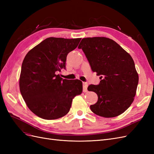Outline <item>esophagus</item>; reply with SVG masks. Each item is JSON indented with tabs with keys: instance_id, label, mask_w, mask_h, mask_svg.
Here are the masks:
<instances>
[{
	"instance_id": "1",
	"label": "esophagus",
	"mask_w": 154,
	"mask_h": 154,
	"mask_svg": "<svg viewBox=\"0 0 154 154\" xmlns=\"http://www.w3.org/2000/svg\"><path fill=\"white\" fill-rule=\"evenodd\" d=\"M87 87H88V83L86 82L83 83V92H87Z\"/></svg>"
}]
</instances>
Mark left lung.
Listing matches in <instances>:
<instances>
[{"label":"left lung","instance_id":"obj_1","mask_svg":"<svg viewBox=\"0 0 154 154\" xmlns=\"http://www.w3.org/2000/svg\"><path fill=\"white\" fill-rule=\"evenodd\" d=\"M78 48L85 53L92 71L101 76L99 85L87 88L98 97L96 103L90 106L92 112L104 118L123 113L132 103L139 82L131 56L106 37L83 38Z\"/></svg>","mask_w":154,"mask_h":154}]
</instances>
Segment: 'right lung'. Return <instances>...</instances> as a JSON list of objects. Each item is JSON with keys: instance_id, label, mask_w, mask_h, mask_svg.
<instances>
[{"instance_id": "right-lung-1", "label": "right lung", "mask_w": 154, "mask_h": 154, "mask_svg": "<svg viewBox=\"0 0 154 154\" xmlns=\"http://www.w3.org/2000/svg\"><path fill=\"white\" fill-rule=\"evenodd\" d=\"M81 38L49 37L27 53L23 60L20 91L27 107L44 119L66 116L72 99L82 94V82L63 79L57 74L66 69L68 53L75 49Z\"/></svg>"}]
</instances>
